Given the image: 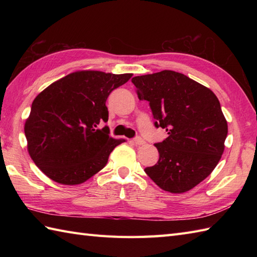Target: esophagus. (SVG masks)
Masks as SVG:
<instances>
[{
  "instance_id": "34e87169",
  "label": "esophagus",
  "mask_w": 257,
  "mask_h": 257,
  "mask_svg": "<svg viewBox=\"0 0 257 257\" xmlns=\"http://www.w3.org/2000/svg\"><path fill=\"white\" fill-rule=\"evenodd\" d=\"M134 143H135L136 146H144L145 145V140L143 138L137 137V138L134 140Z\"/></svg>"
}]
</instances>
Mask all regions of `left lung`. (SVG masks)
<instances>
[{
    "label": "left lung",
    "instance_id": "1",
    "mask_svg": "<svg viewBox=\"0 0 257 257\" xmlns=\"http://www.w3.org/2000/svg\"><path fill=\"white\" fill-rule=\"evenodd\" d=\"M139 99L149 101L156 127L168 138L156 144L159 160L145 169L158 187L183 193L209 177L224 152L227 121L214 92L173 70L136 76Z\"/></svg>",
    "mask_w": 257,
    "mask_h": 257
}]
</instances>
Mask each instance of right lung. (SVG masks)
<instances>
[{
    "label": "right lung",
    "mask_w": 257,
    "mask_h": 257,
    "mask_svg": "<svg viewBox=\"0 0 257 257\" xmlns=\"http://www.w3.org/2000/svg\"><path fill=\"white\" fill-rule=\"evenodd\" d=\"M133 74L77 70L38 94L25 120L27 151L38 169L65 185L84 183L106 166L109 155L124 139H113L106 100Z\"/></svg>",
    "instance_id": "add662e5"
}]
</instances>
